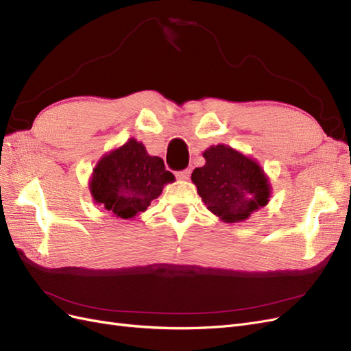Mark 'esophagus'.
Wrapping results in <instances>:
<instances>
[{"label":"esophagus","instance_id":"esophagus-1","mask_svg":"<svg viewBox=\"0 0 351 351\" xmlns=\"http://www.w3.org/2000/svg\"><path fill=\"white\" fill-rule=\"evenodd\" d=\"M176 177L180 180H189L190 177V169H182V171H177Z\"/></svg>","mask_w":351,"mask_h":351}]
</instances>
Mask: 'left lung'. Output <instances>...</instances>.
I'll return each instance as SVG.
<instances>
[{"label":"left lung","instance_id":"left-lung-1","mask_svg":"<svg viewBox=\"0 0 351 351\" xmlns=\"http://www.w3.org/2000/svg\"><path fill=\"white\" fill-rule=\"evenodd\" d=\"M205 165L195 168L192 182L212 214L224 222H241L265 206L271 186L262 167L226 145L204 152Z\"/></svg>","mask_w":351,"mask_h":351}]
</instances>
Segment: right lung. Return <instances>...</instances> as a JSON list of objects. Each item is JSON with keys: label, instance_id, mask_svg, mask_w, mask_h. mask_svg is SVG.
<instances>
[{"label": "right lung", "instance_id": "1", "mask_svg": "<svg viewBox=\"0 0 351 351\" xmlns=\"http://www.w3.org/2000/svg\"><path fill=\"white\" fill-rule=\"evenodd\" d=\"M174 176L159 156H151L142 142L130 139L104 155L93 168L89 190L93 200L121 219L145 212Z\"/></svg>", "mask_w": 351, "mask_h": 351}]
</instances>
